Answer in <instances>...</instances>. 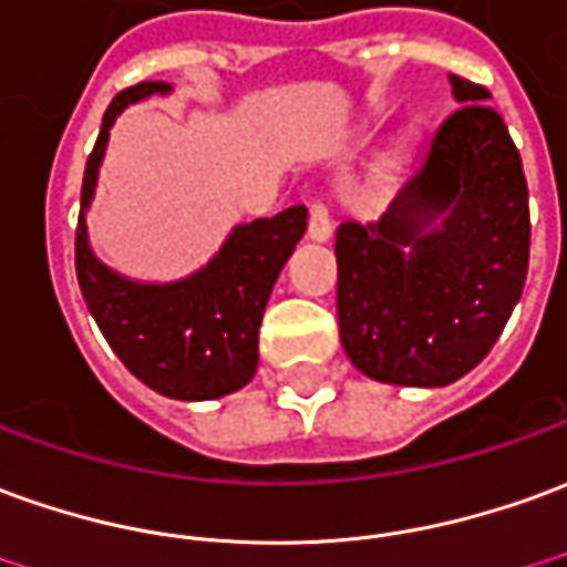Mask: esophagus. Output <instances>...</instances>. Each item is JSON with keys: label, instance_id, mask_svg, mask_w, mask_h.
I'll return each mask as SVG.
<instances>
[{"label": "esophagus", "instance_id": "esophagus-1", "mask_svg": "<svg viewBox=\"0 0 567 567\" xmlns=\"http://www.w3.org/2000/svg\"><path fill=\"white\" fill-rule=\"evenodd\" d=\"M310 239L312 243H328L331 239V215H328V208H324L322 202H312L310 208Z\"/></svg>", "mask_w": 567, "mask_h": 567}]
</instances>
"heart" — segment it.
<instances>
[{
  "instance_id": "heart-1",
  "label": "heart",
  "mask_w": 567,
  "mask_h": 567,
  "mask_svg": "<svg viewBox=\"0 0 567 567\" xmlns=\"http://www.w3.org/2000/svg\"><path fill=\"white\" fill-rule=\"evenodd\" d=\"M402 168V153H390L386 159H383V174L390 177V174H395Z\"/></svg>"
}]
</instances>
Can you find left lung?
I'll use <instances>...</instances> for the list:
<instances>
[{
    "mask_svg": "<svg viewBox=\"0 0 567 567\" xmlns=\"http://www.w3.org/2000/svg\"><path fill=\"white\" fill-rule=\"evenodd\" d=\"M457 110L374 224L338 227L340 343L365 378L449 386L485 359L528 276V184L504 118L449 76Z\"/></svg>",
    "mask_w": 567,
    "mask_h": 567,
    "instance_id": "obj_1",
    "label": "left lung"
}]
</instances>
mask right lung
<instances>
[{"mask_svg":"<svg viewBox=\"0 0 567 567\" xmlns=\"http://www.w3.org/2000/svg\"><path fill=\"white\" fill-rule=\"evenodd\" d=\"M172 91L168 82H141L106 106L82 181L76 276L94 322L134 378L168 399L208 402L255 378L260 319L285 260L307 233V208L291 205L276 217L236 224L205 267L174 282H137L110 270L91 251L85 224L110 128L132 104Z\"/></svg>","mask_w":567,"mask_h":567,"instance_id":"add662e5","label":"right lung"}]
</instances>
